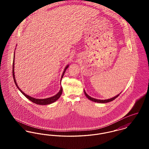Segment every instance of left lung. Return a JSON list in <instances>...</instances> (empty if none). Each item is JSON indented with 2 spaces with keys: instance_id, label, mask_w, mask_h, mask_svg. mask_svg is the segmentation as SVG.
Masks as SVG:
<instances>
[{
  "instance_id": "8db88e82",
  "label": "left lung",
  "mask_w": 149,
  "mask_h": 149,
  "mask_svg": "<svg viewBox=\"0 0 149 149\" xmlns=\"http://www.w3.org/2000/svg\"><path fill=\"white\" fill-rule=\"evenodd\" d=\"M84 94H85L86 97L89 99L90 100L92 101V102H96V103H108V102H112V100H115L116 97H118L119 96V95L120 94V93L119 94H118V95L112 97V98H110V99H105V100H100V99H95V98H93L91 96H89L86 92H85V90H84Z\"/></svg>"
}]
</instances>
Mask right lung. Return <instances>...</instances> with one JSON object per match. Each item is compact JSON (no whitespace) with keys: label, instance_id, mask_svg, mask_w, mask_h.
<instances>
[{"label":"right lung","instance_id":"add662e5","mask_svg":"<svg viewBox=\"0 0 149 149\" xmlns=\"http://www.w3.org/2000/svg\"><path fill=\"white\" fill-rule=\"evenodd\" d=\"M15 59V52H14V60H13V79H14V82H15V84L17 86V87L18 88V89L29 100H30L31 102H32L33 103H35V104H39V105H47V104H50L54 102H55L56 101H57L59 98L61 96L62 93H63V88L61 86L60 88V89L59 91V92L56 94L54 96H52V97H48V98H46V99H36L34 97H31L27 95H26L25 93H24L21 89L19 88V87L18 86V85H17V83L16 81V80H15V72H14V64H15V61H14V60ZM69 65H67L66 66V67L64 69V72L63 73V74L61 76V80H62L63 76H64V73L66 71V70L67 69V68H68Z\"/></svg>","mask_w":149,"mask_h":149}]
</instances>
